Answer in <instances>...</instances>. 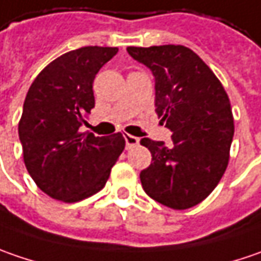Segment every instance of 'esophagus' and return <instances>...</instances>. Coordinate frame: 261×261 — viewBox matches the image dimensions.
<instances>
[{
  "label": "esophagus",
  "mask_w": 261,
  "mask_h": 261,
  "mask_svg": "<svg viewBox=\"0 0 261 261\" xmlns=\"http://www.w3.org/2000/svg\"><path fill=\"white\" fill-rule=\"evenodd\" d=\"M125 144H127V149H133V147L139 146V139L131 136V134H127L125 136Z\"/></svg>",
  "instance_id": "esophagus-1"
}]
</instances>
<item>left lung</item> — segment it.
Wrapping results in <instances>:
<instances>
[{"instance_id": "left-lung-1", "label": "left lung", "mask_w": 261, "mask_h": 261, "mask_svg": "<svg viewBox=\"0 0 261 261\" xmlns=\"http://www.w3.org/2000/svg\"><path fill=\"white\" fill-rule=\"evenodd\" d=\"M154 75L156 114L172 131L168 146L142 139L152 164L140 172L143 190L175 210L201 203L219 184L229 161L233 117L229 97L206 63L187 46H128Z\"/></svg>"}]
</instances>
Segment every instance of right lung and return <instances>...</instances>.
<instances>
[{
    "label": "right lung",
    "instance_id": "right-lung-1",
    "mask_svg": "<svg viewBox=\"0 0 261 261\" xmlns=\"http://www.w3.org/2000/svg\"><path fill=\"white\" fill-rule=\"evenodd\" d=\"M118 48L83 46L48 64L29 89L18 122L28 172L49 197L75 203L105 187L125 147L121 133L82 131L95 107L93 80Z\"/></svg>",
    "mask_w": 261,
    "mask_h": 261
}]
</instances>
